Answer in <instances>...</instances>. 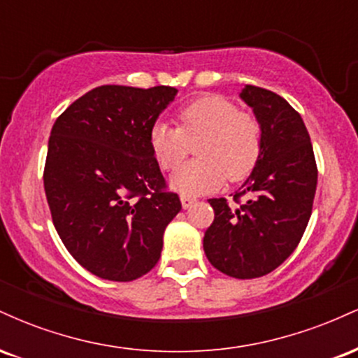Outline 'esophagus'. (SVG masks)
Wrapping results in <instances>:
<instances>
[{"label":"esophagus","instance_id":"esophagus-1","mask_svg":"<svg viewBox=\"0 0 358 358\" xmlns=\"http://www.w3.org/2000/svg\"><path fill=\"white\" fill-rule=\"evenodd\" d=\"M180 200H182V207L183 208H190L192 205L196 202L195 196H190V195H182V196H180Z\"/></svg>","mask_w":358,"mask_h":358}]
</instances>
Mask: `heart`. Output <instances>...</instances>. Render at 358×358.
Returning a JSON list of instances; mask_svg holds the SVG:
<instances>
[{
  "mask_svg": "<svg viewBox=\"0 0 358 358\" xmlns=\"http://www.w3.org/2000/svg\"><path fill=\"white\" fill-rule=\"evenodd\" d=\"M176 122L178 127L155 122L148 138L151 153L165 171L175 170L196 143V158L171 176L176 192L200 195L219 188L225 178L241 182L261 158V122L227 97L208 94L188 102L176 114Z\"/></svg>",
  "mask_w": 358,
  "mask_h": 358,
  "instance_id": "heart-1",
  "label": "heart"
}]
</instances>
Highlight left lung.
<instances>
[{
	"mask_svg": "<svg viewBox=\"0 0 358 358\" xmlns=\"http://www.w3.org/2000/svg\"><path fill=\"white\" fill-rule=\"evenodd\" d=\"M241 99L261 122V158L234 195L236 205L208 200L215 217L203 250L220 273L252 279L269 274L296 249L311 217L318 168L305 122L287 101L256 85H245Z\"/></svg>",
	"mask_w": 358,
	"mask_h": 358,
	"instance_id": "left-lung-1",
	"label": "left lung"
}]
</instances>
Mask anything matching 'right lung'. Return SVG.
<instances>
[{"instance_id":"right-lung-1","label":"right lung","mask_w":358,"mask_h":358,"mask_svg":"<svg viewBox=\"0 0 358 358\" xmlns=\"http://www.w3.org/2000/svg\"><path fill=\"white\" fill-rule=\"evenodd\" d=\"M175 87L101 85L57 117L43 187L52 220L77 262L102 279L150 273L182 210L150 150V129Z\"/></svg>"}]
</instances>
